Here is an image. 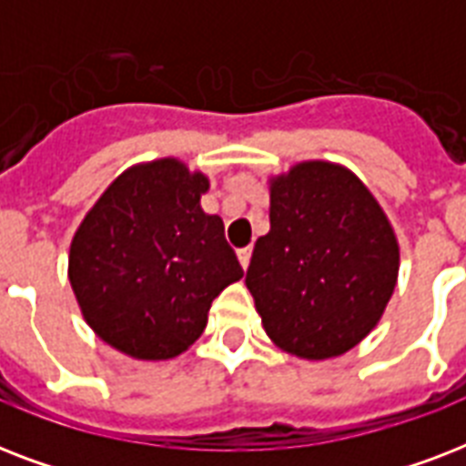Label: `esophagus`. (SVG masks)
Returning <instances> with one entry per match:
<instances>
[{"instance_id": "obj_1", "label": "esophagus", "mask_w": 466, "mask_h": 466, "mask_svg": "<svg viewBox=\"0 0 466 466\" xmlns=\"http://www.w3.org/2000/svg\"><path fill=\"white\" fill-rule=\"evenodd\" d=\"M237 258H239L241 268L247 270V268H248V261H251V247L239 248V251H237Z\"/></svg>"}]
</instances>
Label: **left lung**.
Segmentation results:
<instances>
[{"mask_svg":"<svg viewBox=\"0 0 466 466\" xmlns=\"http://www.w3.org/2000/svg\"><path fill=\"white\" fill-rule=\"evenodd\" d=\"M270 229L256 239L247 288L268 339L305 360L355 348L382 319L399 241L368 186L333 161L273 176Z\"/></svg>","mask_w":466,"mask_h":466,"instance_id":"8db88e82","label":"left lung"}]
</instances>
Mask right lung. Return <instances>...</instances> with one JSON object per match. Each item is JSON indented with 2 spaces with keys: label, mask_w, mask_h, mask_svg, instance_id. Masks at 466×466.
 <instances>
[{
  "label": "right lung",
  "mask_w": 466,
  "mask_h": 466,
  "mask_svg": "<svg viewBox=\"0 0 466 466\" xmlns=\"http://www.w3.org/2000/svg\"><path fill=\"white\" fill-rule=\"evenodd\" d=\"M208 188V176L174 157L135 164L72 237L67 276L84 321L135 360L186 353L212 299L244 276L222 219L200 208Z\"/></svg>",
  "instance_id": "add662e5"
}]
</instances>
